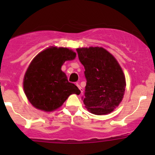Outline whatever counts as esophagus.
Masks as SVG:
<instances>
[{"label": "esophagus", "mask_w": 155, "mask_h": 155, "mask_svg": "<svg viewBox=\"0 0 155 155\" xmlns=\"http://www.w3.org/2000/svg\"><path fill=\"white\" fill-rule=\"evenodd\" d=\"M76 86H77L78 87H79V90H80V91L82 92V91H83V89H82V87H81L80 85H79V84L78 83V82H76Z\"/></svg>", "instance_id": "obj_1"}]
</instances>
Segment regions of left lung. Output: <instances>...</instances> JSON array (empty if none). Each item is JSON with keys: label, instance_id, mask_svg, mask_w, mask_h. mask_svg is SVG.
<instances>
[{"label": "left lung", "instance_id": "left-lung-1", "mask_svg": "<svg viewBox=\"0 0 155 155\" xmlns=\"http://www.w3.org/2000/svg\"><path fill=\"white\" fill-rule=\"evenodd\" d=\"M85 68L86 86L83 103L95 115L113 111L122 100L125 77L116 59L102 47L76 48Z\"/></svg>", "mask_w": 155, "mask_h": 155}]
</instances>
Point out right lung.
<instances>
[{
    "mask_svg": "<svg viewBox=\"0 0 155 155\" xmlns=\"http://www.w3.org/2000/svg\"><path fill=\"white\" fill-rule=\"evenodd\" d=\"M76 53L68 48L51 47L39 53L30 64L23 86L31 104L41 110L53 111L60 107L72 94L80 90L68 82L61 70L65 61L73 60Z\"/></svg>",
    "mask_w": 155,
    "mask_h": 155,
    "instance_id": "obj_1",
    "label": "right lung"
}]
</instances>
